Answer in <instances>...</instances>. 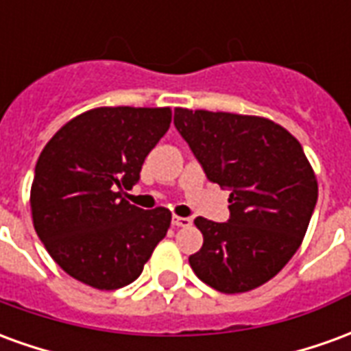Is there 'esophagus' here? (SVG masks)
<instances>
[{
    "label": "esophagus",
    "mask_w": 351,
    "mask_h": 351,
    "mask_svg": "<svg viewBox=\"0 0 351 351\" xmlns=\"http://www.w3.org/2000/svg\"><path fill=\"white\" fill-rule=\"evenodd\" d=\"M173 226L175 228H190L191 220L190 218H182V216H173Z\"/></svg>",
    "instance_id": "esophagus-1"
}]
</instances>
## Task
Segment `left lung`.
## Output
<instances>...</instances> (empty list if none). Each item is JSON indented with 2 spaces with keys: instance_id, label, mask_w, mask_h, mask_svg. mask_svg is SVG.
I'll return each mask as SVG.
<instances>
[{
  "instance_id": "obj_1",
  "label": "left lung",
  "mask_w": 351,
  "mask_h": 351,
  "mask_svg": "<svg viewBox=\"0 0 351 351\" xmlns=\"http://www.w3.org/2000/svg\"><path fill=\"white\" fill-rule=\"evenodd\" d=\"M175 128L205 171L229 190V220L195 218L203 246L193 272L221 293L261 286L293 258L317 201L299 141L259 116L176 108Z\"/></svg>"
}]
</instances>
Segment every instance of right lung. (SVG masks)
Here are the masks:
<instances>
[{"mask_svg": "<svg viewBox=\"0 0 351 351\" xmlns=\"http://www.w3.org/2000/svg\"><path fill=\"white\" fill-rule=\"evenodd\" d=\"M171 125V108L103 107L73 118L35 165L37 235L69 276L97 289L138 278L171 226L167 208L143 210L122 197Z\"/></svg>", "mask_w": 351, "mask_h": 351, "instance_id": "1", "label": "right lung"}]
</instances>
